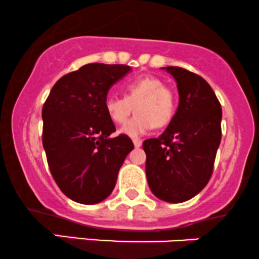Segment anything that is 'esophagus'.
<instances>
[{
    "mask_svg": "<svg viewBox=\"0 0 259 259\" xmlns=\"http://www.w3.org/2000/svg\"><path fill=\"white\" fill-rule=\"evenodd\" d=\"M133 145H135L136 148L141 147V146H142V140H140V138H135V140H133Z\"/></svg>",
    "mask_w": 259,
    "mask_h": 259,
    "instance_id": "1",
    "label": "esophagus"
}]
</instances>
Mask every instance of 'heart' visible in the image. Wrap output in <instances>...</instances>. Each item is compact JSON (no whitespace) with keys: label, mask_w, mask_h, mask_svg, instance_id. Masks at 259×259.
Here are the masks:
<instances>
[{"label":"heart","mask_w":259,"mask_h":259,"mask_svg":"<svg viewBox=\"0 0 259 259\" xmlns=\"http://www.w3.org/2000/svg\"><path fill=\"white\" fill-rule=\"evenodd\" d=\"M124 97L108 96L105 110L113 123L122 124L128 119L135 107L136 116L121 128V133L137 138L152 127H163L169 123L176 110L173 91L153 76H142L124 84Z\"/></svg>","instance_id":"obj_1"}]
</instances>
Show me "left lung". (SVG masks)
Masks as SVG:
<instances>
[{"instance_id":"1","label":"left lung","mask_w":259,"mask_h":259,"mask_svg":"<svg viewBox=\"0 0 259 259\" xmlns=\"http://www.w3.org/2000/svg\"><path fill=\"white\" fill-rule=\"evenodd\" d=\"M177 82L180 105L158 138L143 142L152 193L170 203L198 194L208 183L222 131V108L212 87L198 74L163 67Z\"/></svg>"}]
</instances>
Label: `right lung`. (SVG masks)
<instances>
[{"label":"right lung","instance_id":"right-lung-1","mask_svg":"<svg viewBox=\"0 0 259 259\" xmlns=\"http://www.w3.org/2000/svg\"><path fill=\"white\" fill-rule=\"evenodd\" d=\"M131 71L126 65L89 63L61 77L42 108V143L61 191L72 201L107 198L133 143L116 131L105 110L108 91Z\"/></svg>","mask_w":259,"mask_h":259}]
</instances>
